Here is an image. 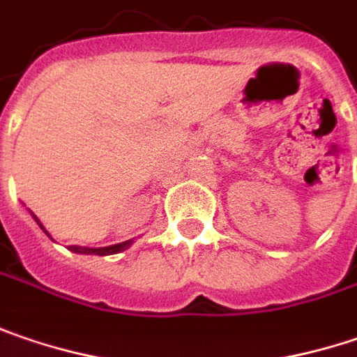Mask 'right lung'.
Instances as JSON below:
<instances>
[{
  "mask_svg": "<svg viewBox=\"0 0 357 357\" xmlns=\"http://www.w3.org/2000/svg\"><path fill=\"white\" fill-rule=\"evenodd\" d=\"M31 213V211H29ZM31 218L38 222V225L47 234V229L41 225V222H39L38 218L31 213ZM50 236V234H47ZM52 238V236H50ZM133 243V240H128V241H121V243H116V245H107V248H82V245H70L71 252H75V254H93V256H112V254H119V252H123V250H128L130 245Z\"/></svg>",
  "mask_w": 357,
  "mask_h": 357,
  "instance_id": "right-lung-1",
  "label": "right lung"
}]
</instances>
